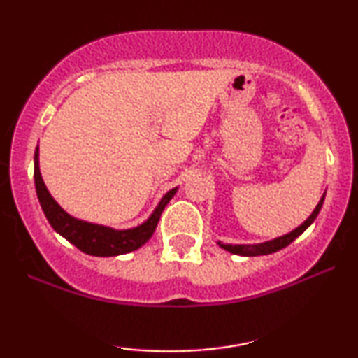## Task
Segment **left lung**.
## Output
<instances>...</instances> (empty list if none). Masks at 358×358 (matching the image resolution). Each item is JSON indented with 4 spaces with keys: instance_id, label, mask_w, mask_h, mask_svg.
I'll list each match as a JSON object with an SVG mask.
<instances>
[{
    "instance_id": "obj_1",
    "label": "left lung",
    "mask_w": 358,
    "mask_h": 358,
    "mask_svg": "<svg viewBox=\"0 0 358 358\" xmlns=\"http://www.w3.org/2000/svg\"><path fill=\"white\" fill-rule=\"evenodd\" d=\"M322 202H324V195H322L320 203L316 205L315 212L310 215V218H308L303 224H300V227H298L296 229H293L292 233L285 234V236L275 238V239H272V241H267V243H262V244H236V246H233V244H223V243L218 241L220 248L227 249V251H229L231 254H239V256H264V254H272V252L280 251V249L287 248L292 241H295V239L300 236V234L305 231V229L310 227L313 222H315L317 213H320V210L322 207Z\"/></svg>"
}]
</instances>
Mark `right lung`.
I'll use <instances>...</instances> for the list:
<instances>
[{
    "label": "right lung",
    "instance_id": "1",
    "mask_svg": "<svg viewBox=\"0 0 358 358\" xmlns=\"http://www.w3.org/2000/svg\"><path fill=\"white\" fill-rule=\"evenodd\" d=\"M34 179H36V190L38 202L45 213L48 223L55 229L58 234L68 239L71 244L80 249V251L90 254V256L97 257H109V256H120V254H127L135 251L143 246L148 239L153 236L156 227H158L159 217L163 210L171 199L174 197L178 187L169 190L168 194L161 199L158 207L151 217L146 220L140 227L131 229H112L102 224L86 223L81 220L73 218L68 215L60 205H58L43 184L41 169H38V146L36 150V156H34Z\"/></svg>",
    "mask_w": 358,
    "mask_h": 358
}]
</instances>
